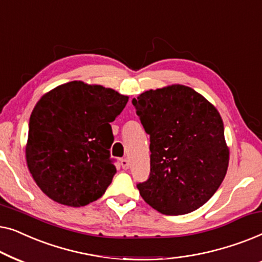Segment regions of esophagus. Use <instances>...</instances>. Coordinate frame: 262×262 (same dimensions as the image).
I'll list each match as a JSON object with an SVG mask.
<instances>
[{"label":"esophagus","instance_id":"obj_1","mask_svg":"<svg viewBox=\"0 0 262 262\" xmlns=\"http://www.w3.org/2000/svg\"><path fill=\"white\" fill-rule=\"evenodd\" d=\"M120 166L123 169H128V167H130V162H128L127 159H121L120 160Z\"/></svg>","mask_w":262,"mask_h":262}]
</instances>
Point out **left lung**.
Masks as SVG:
<instances>
[{
	"label": "left lung",
	"instance_id": "8db88e82",
	"mask_svg": "<svg viewBox=\"0 0 262 262\" xmlns=\"http://www.w3.org/2000/svg\"><path fill=\"white\" fill-rule=\"evenodd\" d=\"M150 136V174L137 184L152 209L168 216L203 206L227 174L229 149L218 111L186 85L146 91L132 100Z\"/></svg>",
	"mask_w": 262,
	"mask_h": 262
}]
</instances>
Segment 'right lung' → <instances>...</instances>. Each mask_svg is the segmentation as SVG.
Instances as JSON below:
<instances>
[{"instance_id":"obj_1","label":"right lung","mask_w":262,"mask_h":262,"mask_svg":"<svg viewBox=\"0 0 262 262\" xmlns=\"http://www.w3.org/2000/svg\"><path fill=\"white\" fill-rule=\"evenodd\" d=\"M127 101L113 89L81 81L59 85L39 100L28 124L26 161L49 198L80 207L102 196L117 173L110 123Z\"/></svg>"}]
</instances>
